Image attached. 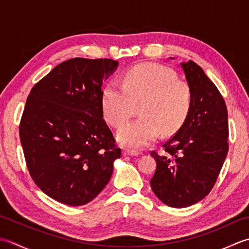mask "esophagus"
I'll list each match as a JSON object with an SVG mask.
<instances>
[{
	"label": "esophagus",
	"mask_w": 249,
	"mask_h": 249,
	"mask_svg": "<svg viewBox=\"0 0 249 249\" xmlns=\"http://www.w3.org/2000/svg\"><path fill=\"white\" fill-rule=\"evenodd\" d=\"M140 153L138 151L129 150V149H124L123 150V155L124 156H138Z\"/></svg>",
	"instance_id": "obj_1"
}]
</instances>
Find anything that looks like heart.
Returning <instances> with one entry per match:
<instances>
[{"label":"heart","mask_w":249,"mask_h":249,"mask_svg":"<svg viewBox=\"0 0 249 249\" xmlns=\"http://www.w3.org/2000/svg\"><path fill=\"white\" fill-rule=\"evenodd\" d=\"M189 84L178 79L172 70L157 64L137 65L125 72L123 86L110 82L102 96L106 120L120 128L140 105L141 118L121 128L118 138L129 147H143L162 135H172L181 127L192 108Z\"/></svg>","instance_id":"obj_1"}]
</instances>
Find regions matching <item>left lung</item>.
<instances>
[{"label": "left lung", "mask_w": 249, "mask_h": 249, "mask_svg": "<svg viewBox=\"0 0 249 249\" xmlns=\"http://www.w3.org/2000/svg\"><path fill=\"white\" fill-rule=\"evenodd\" d=\"M181 66L193 92L192 108L179 129L162 144L165 154L150 152L157 163L151 187L172 208H186L209 195L229 150L224 97L194 61Z\"/></svg>", "instance_id": "left-lung-1"}]
</instances>
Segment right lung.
<instances>
[{"mask_svg":"<svg viewBox=\"0 0 249 249\" xmlns=\"http://www.w3.org/2000/svg\"><path fill=\"white\" fill-rule=\"evenodd\" d=\"M118 66L110 59L75 57L32 88L19 124L26 167L50 198L89 203L112 176L122 152L104 120L102 87Z\"/></svg>","mask_w":249,"mask_h":249,"instance_id":"add662e5","label":"right lung"}]
</instances>
